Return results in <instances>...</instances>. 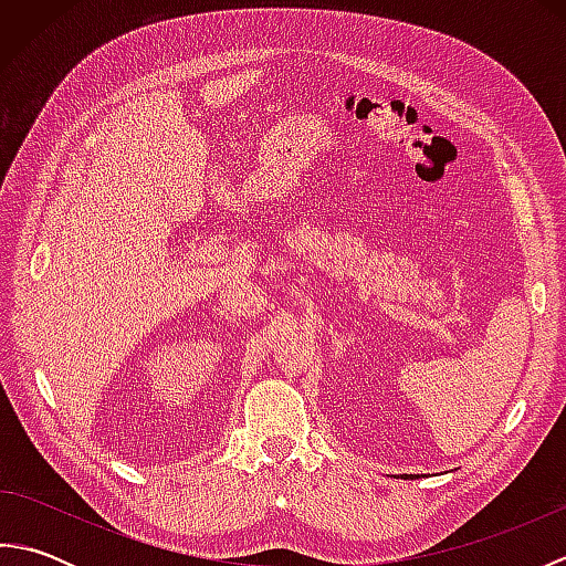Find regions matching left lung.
<instances>
[{
    "label": "left lung",
    "instance_id": "obj_1",
    "mask_svg": "<svg viewBox=\"0 0 566 566\" xmlns=\"http://www.w3.org/2000/svg\"><path fill=\"white\" fill-rule=\"evenodd\" d=\"M403 479H413V474H403Z\"/></svg>",
    "mask_w": 566,
    "mask_h": 566
}]
</instances>
